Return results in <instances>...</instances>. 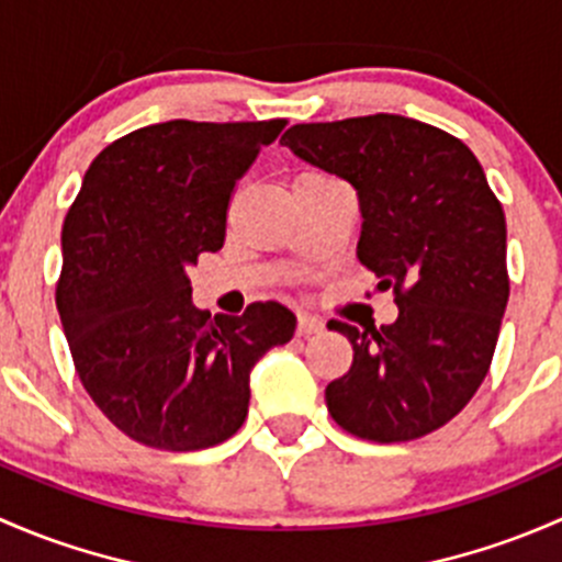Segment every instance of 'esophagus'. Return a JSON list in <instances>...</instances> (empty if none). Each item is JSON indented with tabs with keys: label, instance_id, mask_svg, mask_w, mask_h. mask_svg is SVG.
Masks as SVG:
<instances>
[{
	"label": "esophagus",
	"instance_id": "esophagus-1",
	"mask_svg": "<svg viewBox=\"0 0 562 562\" xmlns=\"http://www.w3.org/2000/svg\"><path fill=\"white\" fill-rule=\"evenodd\" d=\"M322 329H324V324L316 319V316H308V314L297 316V335H303V338L322 333Z\"/></svg>",
	"mask_w": 562,
	"mask_h": 562
}]
</instances>
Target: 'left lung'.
I'll return each instance as SVG.
<instances>
[{
    "label": "left lung",
    "mask_w": 562,
    "mask_h": 562,
    "mask_svg": "<svg viewBox=\"0 0 562 562\" xmlns=\"http://www.w3.org/2000/svg\"><path fill=\"white\" fill-rule=\"evenodd\" d=\"M281 143L357 189V257L401 308L379 329L327 324L355 349L327 411L375 443L438 430L482 386L508 303L506 216L482 165L449 132L392 113L294 124Z\"/></svg>",
    "instance_id": "1"
}]
</instances>
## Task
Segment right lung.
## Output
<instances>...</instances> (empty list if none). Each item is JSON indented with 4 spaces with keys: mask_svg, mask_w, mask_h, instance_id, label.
<instances>
[{
    "mask_svg": "<svg viewBox=\"0 0 562 562\" xmlns=\"http://www.w3.org/2000/svg\"><path fill=\"white\" fill-rule=\"evenodd\" d=\"M283 119L165 121L110 143L86 170L61 229L56 308L80 384L132 441L216 447L248 414V373L294 335V314L192 305L187 270L218 251L235 183Z\"/></svg>",
    "mask_w": 562,
    "mask_h": 562,
    "instance_id": "add662e5",
    "label": "right lung"
}]
</instances>
